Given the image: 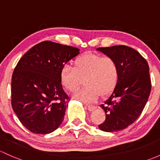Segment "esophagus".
I'll return each instance as SVG.
<instances>
[{
  "mask_svg": "<svg viewBox=\"0 0 160 160\" xmlns=\"http://www.w3.org/2000/svg\"><path fill=\"white\" fill-rule=\"evenodd\" d=\"M97 107H94V106H87V109H88L89 111H93L94 110H96Z\"/></svg>",
  "mask_w": 160,
  "mask_h": 160,
  "instance_id": "1",
  "label": "esophagus"
}]
</instances>
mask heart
<instances>
[{"label": "heart", "instance_id": "1", "mask_svg": "<svg viewBox=\"0 0 160 160\" xmlns=\"http://www.w3.org/2000/svg\"><path fill=\"white\" fill-rule=\"evenodd\" d=\"M120 78V68L116 60L110 57L86 53L77 57L73 67L65 64L60 72V80L67 91L74 93L73 98L83 102H93L99 96L106 97L116 88Z\"/></svg>", "mask_w": 160, "mask_h": 160}]
</instances>
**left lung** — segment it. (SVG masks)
Listing matches in <instances>:
<instances>
[{"label": "left lung", "instance_id": "left-lung-1", "mask_svg": "<svg viewBox=\"0 0 160 160\" xmlns=\"http://www.w3.org/2000/svg\"><path fill=\"white\" fill-rule=\"evenodd\" d=\"M97 50L116 60L120 68L118 84L100 105L106 119L99 125L105 132H117L135 122L147 104L151 91L149 65L139 52L125 45Z\"/></svg>", "mask_w": 160, "mask_h": 160}]
</instances>
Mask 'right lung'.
<instances>
[{"instance_id": "add662e5", "label": "right lung", "mask_w": 160, "mask_h": 160, "mask_svg": "<svg viewBox=\"0 0 160 160\" xmlns=\"http://www.w3.org/2000/svg\"><path fill=\"white\" fill-rule=\"evenodd\" d=\"M79 51L46 40L18 61L11 80V105L23 127L33 133H50L63 122L70 98L63 90L60 72Z\"/></svg>"}]
</instances>
